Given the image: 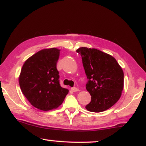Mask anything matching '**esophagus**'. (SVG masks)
Here are the masks:
<instances>
[{
	"mask_svg": "<svg viewBox=\"0 0 146 146\" xmlns=\"http://www.w3.org/2000/svg\"><path fill=\"white\" fill-rule=\"evenodd\" d=\"M71 90L73 92H77L78 91L79 89L78 88H76V87H73V88H71Z\"/></svg>",
	"mask_w": 146,
	"mask_h": 146,
	"instance_id": "1",
	"label": "esophagus"
}]
</instances>
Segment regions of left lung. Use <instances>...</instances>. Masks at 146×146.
Here are the masks:
<instances>
[{"label": "left lung", "instance_id": "left-lung-1", "mask_svg": "<svg viewBox=\"0 0 146 146\" xmlns=\"http://www.w3.org/2000/svg\"><path fill=\"white\" fill-rule=\"evenodd\" d=\"M82 59L88 82L86 90L91 101L86 106L88 111L100 113L117 103L123 88V72L115 58L96 48L77 49Z\"/></svg>", "mask_w": 146, "mask_h": 146}]
</instances>
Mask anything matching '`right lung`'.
<instances>
[{"label":"right lung","mask_w":146,"mask_h":146,"mask_svg":"<svg viewBox=\"0 0 146 146\" xmlns=\"http://www.w3.org/2000/svg\"><path fill=\"white\" fill-rule=\"evenodd\" d=\"M60 51L56 48L40 50L28 58L22 67L20 87L30 104L39 110L57 108L68 93L60 85L56 68Z\"/></svg>","instance_id":"obj_1"}]
</instances>
